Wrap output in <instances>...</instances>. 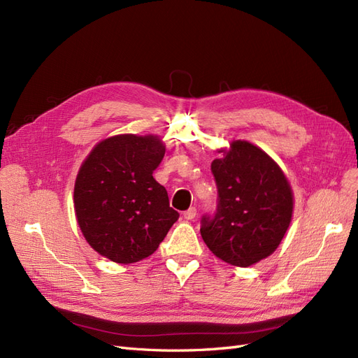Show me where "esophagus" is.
Listing matches in <instances>:
<instances>
[{"label": "esophagus", "mask_w": 358, "mask_h": 358, "mask_svg": "<svg viewBox=\"0 0 358 358\" xmlns=\"http://www.w3.org/2000/svg\"><path fill=\"white\" fill-rule=\"evenodd\" d=\"M196 215H197V209L196 208H189L185 213H183V218L188 220V221H192L194 218H196Z\"/></svg>", "instance_id": "1"}]
</instances>
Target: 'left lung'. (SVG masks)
Returning a JSON list of instances; mask_svg holds the SVG:
<instances>
[{"instance_id":"8db88e82","label":"left lung","mask_w":358,"mask_h":358,"mask_svg":"<svg viewBox=\"0 0 358 358\" xmlns=\"http://www.w3.org/2000/svg\"><path fill=\"white\" fill-rule=\"evenodd\" d=\"M212 162L218 209L203 216L201 237L213 255L237 267L272 255L292 218L294 196L278 162L263 149L233 140Z\"/></svg>"}]
</instances>
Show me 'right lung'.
I'll return each instance as SVG.
<instances>
[{
	"instance_id": "add662e5",
	"label": "right lung",
	"mask_w": 358,
	"mask_h": 358,
	"mask_svg": "<svg viewBox=\"0 0 358 358\" xmlns=\"http://www.w3.org/2000/svg\"><path fill=\"white\" fill-rule=\"evenodd\" d=\"M158 136L117 134L96 143L74 182L76 220L94 251L119 264L152 255L179 213L152 173L164 158Z\"/></svg>"
}]
</instances>
